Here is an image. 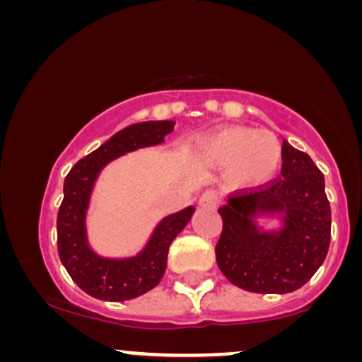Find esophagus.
Segmentation results:
<instances>
[{
  "instance_id": "obj_1",
  "label": "esophagus",
  "mask_w": 362,
  "mask_h": 362,
  "mask_svg": "<svg viewBox=\"0 0 362 362\" xmlns=\"http://www.w3.org/2000/svg\"><path fill=\"white\" fill-rule=\"evenodd\" d=\"M219 204V194L216 190H206L204 194L199 197V206L204 209H216Z\"/></svg>"
}]
</instances>
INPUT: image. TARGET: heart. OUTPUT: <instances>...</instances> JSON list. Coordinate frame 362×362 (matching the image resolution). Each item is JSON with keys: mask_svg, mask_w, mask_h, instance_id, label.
<instances>
[{"mask_svg": "<svg viewBox=\"0 0 362 362\" xmlns=\"http://www.w3.org/2000/svg\"><path fill=\"white\" fill-rule=\"evenodd\" d=\"M201 151L216 167H230V180L240 189H259L282 165V144L274 132L247 126H224L207 132Z\"/></svg>", "mask_w": 362, "mask_h": 362, "instance_id": "b5f03b06", "label": "heart"}]
</instances>
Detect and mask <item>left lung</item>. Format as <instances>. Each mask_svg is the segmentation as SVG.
Instances as JSON below:
<instances>
[{"instance_id": "8db88e82", "label": "left lung", "mask_w": 362, "mask_h": 362, "mask_svg": "<svg viewBox=\"0 0 362 362\" xmlns=\"http://www.w3.org/2000/svg\"><path fill=\"white\" fill-rule=\"evenodd\" d=\"M219 214L223 231L216 262L223 276L245 291L293 293L325 260L332 224L325 178L313 160L288 141H282L279 180L231 195ZM259 215H277L283 226L264 232L255 223Z\"/></svg>"}]
</instances>
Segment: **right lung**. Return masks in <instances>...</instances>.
I'll return each instance as SVG.
<instances>
[{"label": "right lung", "instance_id": "1", "mask_svg": "<svg viewBox=\"0 0 362 362\" xmlns=\"http://www.w3.org/2000/svg\"><path fill=\"white\" fill-rule=\"evenodd\" d=\"M173 126V120L132 124L78 161L64 178V197L57 213V252L78 288L97 300L127 301L155 288L167 269L170 245L192 218L194 206L163 218L146 247L127 259L98 255L90 248L86 236V211L102 168L126 153L161 144Z\"/></svg>", "mask_w": 362, "mask_h": 362}]
</instances>
